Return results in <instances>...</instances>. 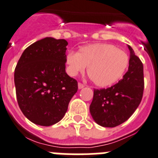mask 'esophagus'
Returning a JSON list of instances; mask_svg holds the SVG:
<instances>
[{
    "mask_svg": "<svg viewBox=\"0 0 158 158\" xmlns=\"http://www.w3.org/2000/svg\"><path fill=\"white\" fill-rule=\"evenodd\" d=\"M84 86H85V85H84V84H82V82H79V83H78V87H79V89H82Z\"/></svg>",
    "mask_w": 158,
    "mask_h": 158,
    "instance_id": "obj_1",
    "label": "esophagus"
}]
</instances>
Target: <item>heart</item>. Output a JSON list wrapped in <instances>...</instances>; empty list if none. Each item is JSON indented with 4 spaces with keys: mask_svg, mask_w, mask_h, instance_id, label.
I'll return each mask as SVG.
<instances>
[{
    "mask_svg": "<svg viewBox=\"0 0 158 158\" xmlns=\"http://www.w3.org/2000/svg\"><path fill=\"white\" fill-rule=\"evenodd\" d=\"M68 72L71 76L84 72L88 67V76L101 87L111 86L125 74L129 57L122 50L108 44L84 46L77 53H69L65 57Z\"/></svg>",
    "mask_w": 158,
    "mask_h": 158,
    "instance_id": "heart-1",
    "label": "heart"
}]
</instances>
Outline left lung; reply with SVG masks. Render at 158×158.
Masks as SVG:
<instances>
[{
	"instance_id": "8db88e82",
	"label": "left lung",
	"mask_w": 158,
	"mask_h": 158,
	"mask_svg": "<svg viewBox=\"0 0 158 158\" xmlns=\"http://www.w3.org/2000/svg\"><path fill=\"white\" fill-rule=\"evenodd\" d=\"M130 51L129 69L118 83L107 89H94L89 111L94 120L103 127L119 126L131 117L139 107L144 89L143 65Z\"/></svg>"
}]
</instances>
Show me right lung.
Segmentation results:
<instances>
[{"mask_svg": "<svg viewBox=\"0 0 158 158\" xmlns=\"http://www.w3.org/2000/svg\"><path fill=\"white\" fill-rule=\"evenodd\" d=\"M64 39L46 37L29 46L15 69L18 104L34 124L50 126L61 121L78 82L65 72Z\"/></svg>", "mask_w": 158, "mask_h": 158, "instance_id": "right-lung-1", "label": "right lung"}]
</instances>
